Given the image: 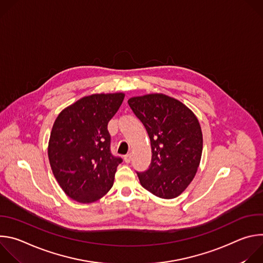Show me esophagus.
Returning <instances> with one entry per match:
<instances>
[{"label":"esophagus","mask_w":263,"mask_h":263,"mask_svg":"<svg viewBox=\"0 0 263 263\" xmlns=\"http://www.w3.org/2000/svg\"><path fill=\"white\" fill-rule=\"evenodd\" d=\"M124 159H125L126 162H130L131 159H132V155L131 154H127V155L124 156Z\"/></svg>","instance_id":"esophagus-1"}]
</instances>
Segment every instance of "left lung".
Listing matches in <instances>:
<instances>
[{
  "mask_svg": "<svg viewBox=\"0 0 263 263\" xmlns=\"http://www.w3.org/2000/svg\"><path fill=\"white\" fill-rule=\"evenodd\" d=\"M128 104L151 140V163L144 172H136L140 184L156 197H178L200 164L203 135L198 119L181 102L165 95L135 97Z\"/></svg>",
  "mask_w": 263,
  "mask_h": 263,
  "instance_id": "left-lung-1",
  "label": "left lung"
}]
</instances>
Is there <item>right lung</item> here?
Segmentation results:
<instances>
[{"label": "right lung", "instance_id": "1", "mask_svg": "<svg viewBox=\"0 0 263 263\" xmlns=\"http://www.w3.org/2000/svg\"><path fill=\"white\" fill-rule=\"evenodd\" d=\"M125 95H92L60 112L50 136L49 160L63 192L80 203H92L114 185L123 162L111 153L107 126Z\"/></svg>", "mask_w": 263, "mask_h": 263}]
</instances>
